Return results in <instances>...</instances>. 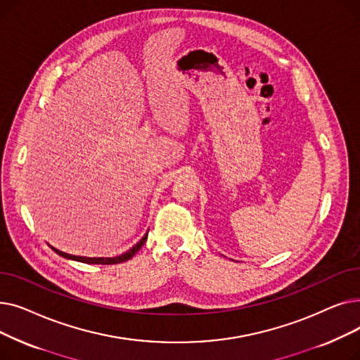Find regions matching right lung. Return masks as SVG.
Masks as SVG:
<instances>
[{
  "instance_id": "1",
  "label": "right lung",
  "mask_w": 360,
  "mask_h": 360,
  "mask_svg": "<svg viewBox=\"0 0 360 360\" xmlns=\"http://www.w3.org/2000/svg\"><path fill=\"white\" fill-rule=\"evenodd\" d=\"M147 235H148V231L146 232V235L132 247L131 250H128L127 252L118 255V257H99V258H90V257H79V255H70L67 252H63L60 250H56L53 247L52 251H55L58 255L67 258V259H72V261H79V262H84V264H102V266H109V264H120V262H124V261H128L129 258H132L136 255V252L140 251V248L144 245V242L147 240Z\"/></svg>"
}]
</instances>
